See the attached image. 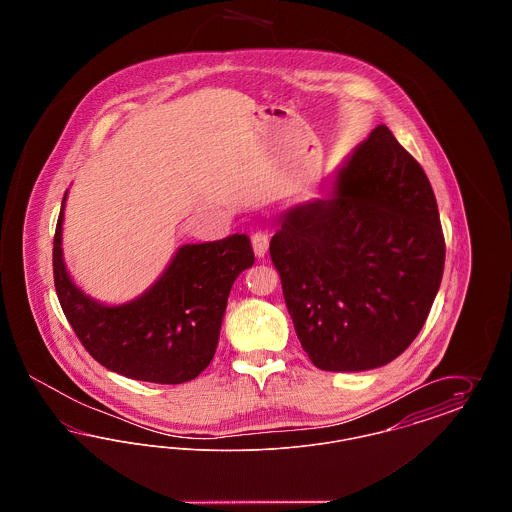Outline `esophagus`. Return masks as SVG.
Returning <instances> with one entry per match:
<instances>
[{"label":"esophagus","mask_w":512,"mask_h":512,"mask_svg":"<svg viewBox=\"0 0 512 512\" xmlns=\"http://www.w3.org/2000/svg\"><path fill=\"white\" fill-rule=\"evenodd\" d=\"M251 245H253V253L263 259L268 251V234L267 232H255L251 236Z\"/></svg>","instance_id":"34e87169"}]
</instances>
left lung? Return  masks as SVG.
<instances>
[{"instance_id":"left-lung-1","label":"left lung","mask_w":512,"mask_h":512,"mask_svg":"<svg viewBox=\"0 0 512 512\" xmlns=\"http://www.w3.org/2000/svg\"><path fill=\"white\" fill-rule=\"evenodd\" d=\"M270 259L313 365H388L422 330L443 276L445 240L426 172L386 124L376 126L330 194L284 213Z\"/></svg>"}]
</instances>
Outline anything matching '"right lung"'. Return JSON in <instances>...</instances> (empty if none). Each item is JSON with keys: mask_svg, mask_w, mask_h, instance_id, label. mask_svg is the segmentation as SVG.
I'll return each mask as SVG.
<instances>
[{"mask_svg": "<svg viewBox=\"0 0 512 512\" xmlns=\"http://www.w3.org/2000/svg\"><path fill=\"white\" fill-rule=\"evenodd\" d=\"M53 238V280L61 309L86 351L132 380L184 384L197 378L217 351L228 295L255 263L245 234L176 249L165 272L136 299L105 305L82 292L63 261V213Z\"/></svg>", "mask_w": 512, "mask_h": 512, "instance_id": "1", "label": "right lung"}]
</instances>
